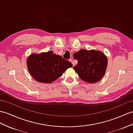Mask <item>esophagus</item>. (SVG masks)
Segmentation results:
<instances>
[{"label": "esophagus", "mask_w": 133, "mask_h": 133, "mask_svg": "<svg viewBox=\"0 0 133 133\" xmlns=\"http://www.w3.org/2000/svg\"><path fill=\"white\" fill-rule=\"evenodd\" d=\"M69 61H70V62L73 64V66L74 65V63H73V60H72V59H70V60H69Z\"/></svg>", "instance_id": "1"}]
</instances>
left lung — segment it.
<instances>
[{"label":"left lung","mask_w":133,"mask_h":133,"mask_svg":"<svg viewBox=\"0 0 133 133\" xmlns=\"http://www.w3.org/2000/svg\"><path fill=\"white\" fill-rule=\"evenodd\" d=\"M78 61L73 69L82 80L89 83H95L104 75L107 59L102 52L81 50L73 54Z\"/></svg>","instance_id":"8db88e82"}]
</instances>
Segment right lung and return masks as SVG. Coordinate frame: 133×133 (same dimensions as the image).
Masks as SVG:
<instances>
[{"mask_svg": "<svg viewBox=\"0 0 133 133\" xmlns=\"http://www.w3.org/2000/svg\"><path fill=\"white\" fill-rule=\"evenodd\" d=\"M53 53V51H50L39 55L32 54L28 57L27 66L29 73L37 81L53 82L68 68L73 66L70 61Z\"/></svg>", "mask_w": 133, "mask_h": 133, "instance_id": "add662e5", "label": "right lung"}]
</instances>
